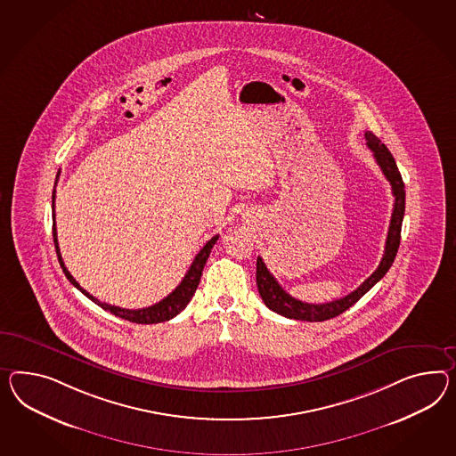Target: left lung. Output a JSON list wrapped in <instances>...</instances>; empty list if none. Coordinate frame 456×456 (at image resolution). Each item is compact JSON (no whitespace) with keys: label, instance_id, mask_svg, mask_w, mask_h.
I'll return each instance as SVG.
<instances>
[{"label":"left lung","instance_id":"1","mask_svg":"<svg viewBox=\"0 0 456 456\" xmlns=\"http://www.w3.org/2000/svg\"><path fill=\"white\" fill-rule=\"evenodd\" d=\"M365 141H367V147L374 152L375 162L379 164L387 180L390 182L392 193L395 197L390 226H388V234H387L386 251H384V257H382L379 268L375 269L374 273L351 294H347L340 299H336V301H330V303L309 304L303 303V301L292 297L288 292L284 291L281 288L280 282L274 280V276L269 273L265 261L261 257H257V291H259V296L263 297V301L271 311L284 315L288 319L309 321V322H321V321L332 319L336 315L342 314L344 311H347L351 305L357 303L365 292L372 289V286L386 276L387 271L392 266L394 259L397 256L402 222H403V215H405V185H403V180H402V175L398 172L395 159L392 157V153L387 149L386 145L379 141L372 132H365Z\"/></svg>","mask_w":456,"mask_h":456}]
</instances>
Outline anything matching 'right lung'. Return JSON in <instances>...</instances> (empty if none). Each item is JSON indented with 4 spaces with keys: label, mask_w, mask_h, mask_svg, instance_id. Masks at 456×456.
Here are the masks:
<instances>
[{
    "label": "right lung",
    "mask_w": 456,
    "mask_h": 456,
    "mask_svg": "<svg viewBox=\"0 0 456 456\" xmlns=\"http://www.w3.org/2000/svg\"><path fill=\"white\" fill-rule=\"evenodd\" d=\"M58 176H56V182H54V190H53V238H54V246H56V255H58L59 265L62 268V273L66 274V278L70 281L72 286H76L79 291L87 296L93 303L101 305L104 311H109L110 314L118 315L122 317L126 321L130 322H135V324H157V322H165V321H170L172 317H175L176 314H180L187 304L190 303V299L193 297V294L199 288L200 278H201V271L205 268V263L210 256L211 248L216 243L218 240V234L213 236L210 241H207V245L203 246L200 249L199 255L193 259L191 266L187 271L185 278L182 280V282L176 286L174 291L170 292L167 297H164L160 303L153 304L149 307H143V309H124V307H118V305H110V304L101 303L99 299H95L93 294L82 289L79 286V282L74 280L70 276L69 271L64 266V261L61 256V251H59L58 245V232H56V215H54V200H56V183H58Z\"/></svg>",
    "instance_id": "add662e5"
}]
</instances>
